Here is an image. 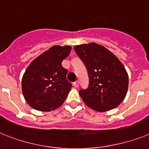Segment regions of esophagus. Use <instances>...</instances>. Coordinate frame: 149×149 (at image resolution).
<instances>
[{
    "label": "esophagus",
    "mask_w": 149,
    "mask_h": 149,
    "mask_svg": "<svg viewBox=\"0 0 149 149\" xmlns=\"http://www.w3.org/2000/svg\"><path fill=\"white\" fill-rule=\"evenodd\" d=\"M73 86H74V87L77 88L79 86V81H76V82H73Z\"/></svg>",
    "instance_id": "esophagus-1"
}]
</instances>
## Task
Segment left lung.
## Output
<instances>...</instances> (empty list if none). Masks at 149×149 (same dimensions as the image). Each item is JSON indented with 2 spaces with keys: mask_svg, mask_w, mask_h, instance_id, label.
<instances>
[{
  "mask_svg": "<svg viewBox=\"0 0 149 149\" xmlns=\"http://www.w3.org/2000/svg\"><path fill=\"white\" fill-rule=\"evenodd\" d=\"M74 50L88 70L89 85L79 92L85 104L99 112L117 107L128 89L124 66L112 52L94 42L75 46Z\"/></svg>",
  "mask_w": 149,
  "mask_h": 149,
  "instance_id": "left-lung-1",
  "label": "left lung"
}]
</instances>
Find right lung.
Segmentation results:
<instances>
[{"mask_svg":"<svg viewBox=\"0 0 149 149\" xmlns=\"http://www.w3.org/2000/svg\"><path fill=\"white\" fill-rule=\"evenodd\" d=\"M70 46L55 45L30 63L22 79L26 102L32 108L51 111L61 107L71 90L67 80V70L61 65L70 54Z\"/></svg>","mask_w":149,"mask_h":149,"instance_id":"add662e5","label":"right lung"}]
</instances>
